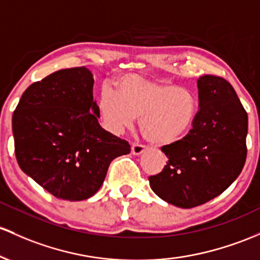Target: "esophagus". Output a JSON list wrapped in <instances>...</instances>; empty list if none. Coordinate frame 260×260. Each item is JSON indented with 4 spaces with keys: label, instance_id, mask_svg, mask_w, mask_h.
Returning a JSON list of instances; mask_svg holds the SVG:
<instances>
[{
    "label": "esophagus",
    "instance_id": "esophagus-1",
    "mask_svg": "<svg viewBox=\"0 0 260 260\" xmlns=\"http://www.w3.org/2000/svg\"><path fill=\"white\" fill-rule=\"evenodd\" d=\"M131 152H132L133 155H141L142 153L145 152V147L141 144H133L132 148H131Z\"/></svg>",
    "mask_w": 260,
    "mask_h": 260
}]
</instances>
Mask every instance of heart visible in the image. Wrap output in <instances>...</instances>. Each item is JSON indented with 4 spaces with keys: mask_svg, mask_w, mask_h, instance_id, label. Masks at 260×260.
Returning a JSON list of instances; mask_svg holds the SVG:
<instances>
[{
    "mask_svg": "<svg viewBox=\"0 0 260 260\" xmlns=\"http://www.w3.org/2000/svg\"><path fill=\"white\" fill-rule=\"evenodd\" d=\"M98 107L108 132L122 135L139 117L144 138L152 144L168 145L180 141L192 128L199 104L187 88L129 75L118 82L117 95L105 90Z\"/></svg>",
    "mask_w": 260,
    "mask_h": 260,
    "instance_id": "1",
    "label": "heart"
}]
</instances>
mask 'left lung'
Here are the masks:
<instances>
[{
    "label": "left lung",
    "instance_id": "8db88e82",
    "mask_svg": "<svg viewBox=\"0 0 260 260\" xmlns=\"http://www.w3.org/2000/svg\"><path fill=\"white\" fill-rule=\"evenodd\" d=\"M199 112L189 135L164 145L169 159L149 178L155 195L191 209L217 198L238 178L247 158L248 116L235 88L222 78L198 80Z\"/></svg>",
    "mask_w": 260,
    "mask_h": 260
}]
</instances>
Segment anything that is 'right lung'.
<instances>
[{
  "mask_svg": "<svg viewBox=\"0 0 260 260\" xmlns=\"http://www.w3.org/2000/svg\"><path fill=\"white\" fill-rule=\"evenodd\" d=\"M93 75L85 67L58 70L24 91L12 117L19 168L48 192L69 201L98 192L128 142L99 123Z\"/></svg>",
  "mask_w": 260,
  "mask_h": 260,
  "instance_id": "1",
  "label": "right lung"
}]
</instances>
